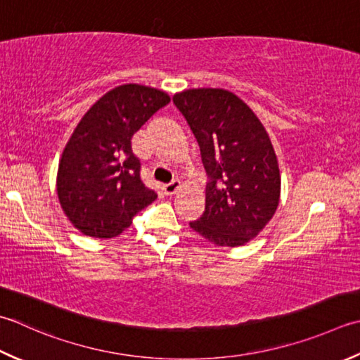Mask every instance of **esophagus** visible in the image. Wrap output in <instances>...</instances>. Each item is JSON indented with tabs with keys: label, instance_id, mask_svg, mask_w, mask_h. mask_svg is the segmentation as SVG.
<instances>
[{
	"label": "esophagus",
	"instance_id": "34e87169",
	"mask_svg": "<svg viewBox=\"0 0 360 360\" xmlns=\"http://www.w3.org/2000/svg\"><path fill=\"white\" fill-rule=\"evenodd\" d=\"M179 187H181V181L173 179L172 182H168V184L164 186V192H165V195H174L176 192H178Z\"/></svg>",
	"mask_w": 360,
	"mask_h": 360
}]
</instances>
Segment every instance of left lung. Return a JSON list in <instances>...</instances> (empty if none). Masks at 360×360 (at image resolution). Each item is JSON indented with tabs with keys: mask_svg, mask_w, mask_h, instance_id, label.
Returning <instances> with one entry per match:
<instances>
[{
	"mask_svg": "<svg viewBox=\"0 0 360 360\" xmlns=\"http://www.w3.org/2000/svg\"><path fill=\"white\" fill-rule=\"evenodd\" d=\"M173 103L200 145L209 178L206 207L190 228L218 246L245 245L265 228L279 204V168L269 134L228 90H186Z\"/></svg>",
	"mask_w": 360,
	"mask_h": 360,
	"instance_id": "obj_1",
	"label": "left lung"
}]
</instances>
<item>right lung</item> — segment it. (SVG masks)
Returning <instances> with one entry per match:
<instances>
[{
    "label": "right lung",
    "mask_w": 360,
    "mask_h": 360,
    "mask_svg": "<svg viewBox=\"0 0 360 360\" xmlns=\"http://www.w3.org/2000/svg\"><path fill=\"white\" fill-rule=\"evenodd\" d=\"M170 96L158 89L124 84L101 96L77 123L62 153L58 196L82 234L110 238L158 198L148 188L131 139Z\"/></svg>",
    "instance_id": "add662e5"
}]
</instances>
